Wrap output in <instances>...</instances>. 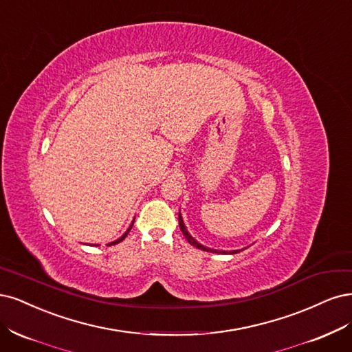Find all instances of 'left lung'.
Here are the masks:
<instances>
[{
  "mask_svg": "<svg viewBox=\"0 0 352 352\" xmlns=\"http://www.w3.org/2000/svg\"><path fill=\"white\" fill-rule=\"evenodd\" d=\"M178 223H179V230H181V232L184 234V236H186V240L191 244V245H195V247H197V248H200V250H203V252H213V253H223V254H226L225 252H218V250H212V248H208V247H205V245H201V244H199L195 238H192L190 234H188V231L186 230V226H184V222H183V218H181V213L178 214ZM238 252H241V250H235V252H231L232 254H235V253H238Z\"/></svg>",
  "mask_w": 352,
  "mask_h": 352,
  "instance_id": "obj_1",
  "label": "left lung"
}]
</instances>
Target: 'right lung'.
Wrapping results in <instances>:
<instances>
[{
	"instance_id": "right-lung-1",
	"label": "right lung",
	"mask_w": 352,
	"mask_h": 352,
	"mask_svg": "<svg viewBox=\"0 0 352 352\" xmlns=\"http://www.w3.org/2000/svg\"><path fill=\"white\" fill-rule=\"evenodd\" d=\"M131 226H133V225H131ZM131 226H130V228L127 230V232H126V234H124V235H122V236L120 238V240H117V241H114V243H111V244H108V245H114V244H118V243H121V241L124 240V238H126V236H127V234L130 232V230H131Z\"/></svg>"
}]
</instances>
